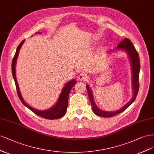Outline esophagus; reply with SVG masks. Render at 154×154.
I'll return each mask as SVG.
<instances>
[{"instance_id":"1","label":"esophagus","mask_w":154,"mask_h":154,"mask_svg":"<svg viewBox=\"0 0 154 154\" xmlns=\"http://www.w3.org/2000/svg\"><path fill=\"white\" fill-rule=\"evenodd\" d=\"M87 79H88L87 75H86V74L84 73H80V74H79V76H78V80L81 81H85V80H86Z\"/></svg>"}]
</instances>
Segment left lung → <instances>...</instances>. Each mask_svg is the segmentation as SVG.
I'll use <instances>...</instances> for the list:
<instances>
[{"label": "left lung", "mask_w": 154, "mask_h": 154, "mask_svg": "<svg viewBox=\"0 0 154 154\" xmlns=\"http://www.w3.org/2000/svg\"><path fill=\"white\" fill-rule=\"evenodd\" d=\"M117 51H122L125 52L128 56V59H129L131 67V73H132V93L133 95L132 98L129 102H128L125 106H123L120 109H118L115 111H103L101 109L98 108L96 105L95 102L94 100L93 91L91 89L88 84H86V88L88 93L89 98L92 106V110L93 112L96 115L101 117H112L115 116L118 114L125 111L126 109L130 106L131 104L134 102L136 99V97L137 95L138 90H139V75H140V57L139 54L136 51L134 46L133 45L132 43L131 42L130 39L128 38H125L124 40L119 43L117 47H115L113 50H110L107 52V53H111L115 52Z\"/></svg>", "instance_id": "obj_1"}]
</instances>
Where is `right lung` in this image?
Wrapping results in <instances>:
<instances>
[{
    "label": "right lung",
    "instance_id": "right-lung-1",
    "mask_svg": "<svg viewBox=\"0 0 154 154\" xmlns=\"http://www.w3.org/2000/svg\"><path fill=\"white\" fill-rule=\"evenodd\" d=\"M36 34H41V32H36ZM24 42H25V39H23V40L19 44V45L17 48L15 55H14L12 61V74H13V77L14 80V82H15L18 97L20 99V100L23 103V105L26 107H27L28 109H29L30 110H31L33 112L35 113L36 115H38L44 118L48 119V120H55V119L61 118L65 115V113L66 112L69 94H70V90L72 88V87L77 83V81L75 79H72V80H70V81H68L62 89L60 95H59L56 103L54 104L52 107L48 109L47 110H38L28 105V104L25 102L21 95V92H20V90L18 84L17 80V77H16V64H17V58L18 56L20 50V48L22 46V45L23 44Z\"/></svg>",
    "mask_w": 154,
    "mask_h": 154
}]
</instances>
